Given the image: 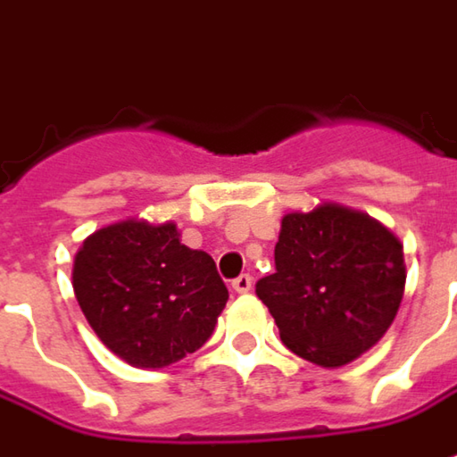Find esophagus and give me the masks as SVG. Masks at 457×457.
Listing matches in <instances>:
<instances>
[{
    "label": "esophagus",
    "mask_w": 457,
    "mask_h": 457,
    "mask_svg": "<svg viewBox=\"0 0 457 457\" xmlns=\"http://www.w3.org/2000/svg\"><path fill=\"white\" fill-rule=\"evenodd\" d=\"M232 288H235L237 293H250L253 291V278L247 276V273L237 276L235 280H232Z\"/></svg>",
    "instance_id": "obj_1"
}]
</instances>
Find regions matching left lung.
Segmentation results:
<instances>
[{
  "mask_svg": "<svg viewBox=\"0 0 457 457\" xmlns=\"http://www.w3.org/2000/svg\"><path fill=\"white\" fill-rule=\"evenodd\" d=\"M404 255L389 229L341 204L291 212L280 222L276 273L255 293L293 354L344 367L392 326L404 293Z\"/></svg>",
  "mask_w": 457,
  "mask_h": 457,
  "instance_id": "left-lung-1",
  "label": "left lung"
}]
</instances>
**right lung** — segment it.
<instances>
[{
    "label": "right lung",
    "mask_w": 457,
    "mask_h": 457,
    "mask_svg": "<svg viewBox=\"0 0 457 457\" xmlns=\"http://www.w3.org/2000/svg\"><path fill=\"white\" fill-rule=\"evenodd\" d=\"M72 291L103 344L141 370L195 354L229 298L214 260L181 245L174 222L138 220L87 237L75 255Z\"/></svg>",
    "instance_id": "add662e5"
}]
</instances>
